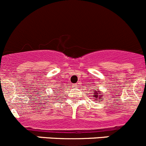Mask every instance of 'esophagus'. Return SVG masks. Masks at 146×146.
<instances>
[{"label":"esophagus","mask_w":146,"mask_h":146,"mask_svg":"<svg viewBox=\"0 0 146 146\" xmlns=\"http://www.w3.org/2000/svg\"><path fill=\"white\" fill-rule=\"evenodd\" d=\"M74 87H77V84H74Z\"/></svg>","instance_id":"obj_1"}]
</instances>
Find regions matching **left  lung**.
<instances>
[{
  "mask_svg": "<svg viewBox=\"0 0 146 146\" xmlns=\"http://www.w3.org/2000/svg\"><path fill=\"white\" fill-rule=\"evenodd\" d=\"M93 96H94V98H98V99H99V100H100V98H101V97H99V98H98V94L97 92H95V94L93 95ZM98 99H96V100H98Z\"/></svg>",
  "mask_w": 146,
  "mask_h": 146,
  "instance_id": "8db88e82",
  "label": "left lung"
}]
</instances>
